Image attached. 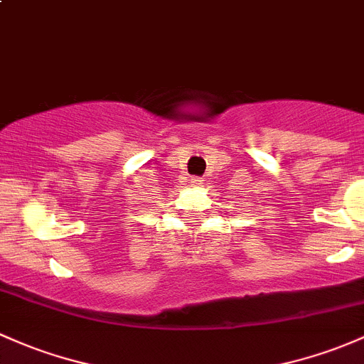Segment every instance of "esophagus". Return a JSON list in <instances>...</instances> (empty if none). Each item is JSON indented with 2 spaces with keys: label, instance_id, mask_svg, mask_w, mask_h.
I'll return each instance as SVG.
<instances>
[{
  "label": "esophagus",
  "instance_id": "1",
  "mask_svg": "<svg viewBox=\"0 0 364 364\" xmlns=\"http://www.w3.org/2000/svg\"><path fill=\"white\" fill-rule=\"evenodd\" d=\"M203 182H205V181H203L201 177H193V178H191V186H193V187L203 186Z\"/></svg>",
  "mask_w": 364,
  "mask_h": 364
}]
</instances>
